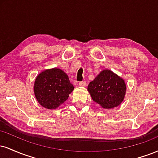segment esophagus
<instances>
[{"instance_id": "34e87169", "label": "esophagus", "mask_w": 158, "mask_h": 158, "mask_svg": "<svg viewBox=\"0 0 158 158\" xmlns=\"http://www.w3.org/2000/svg\"><path fill=\"white\" fill-rule=\"evenodd\" d=\"M86 85V81H79V86H81V87H84Z\"/></svg>"}]
</instances>
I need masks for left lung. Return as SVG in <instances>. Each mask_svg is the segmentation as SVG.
<instances>
[{
	"mask_svg": "<svg viewBox=\"0 0 158 158\" xmlns=\"http://www.w3.org/2000/svg\"><path fill=\"white\" fill-rule=\"evenodd\" d=\"M88 90L94 102L102 108H113L123 102L126 86L123 79L110 70H105L90 81Z\"/></svg>",
	"mask_w": 158,
	"mask_h": 158,
	"instance_id": "1",
	"label": "left lung"
}]
</instances>
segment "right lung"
Here are the masks:
<instances>
[{
  "label": "right lung",
  "mask_w": 158,
  "mask_h": 158,
  "mask_svg": "<svg viewBox=\"0 0 158 158\" xmlns=\"http://www.w3.org/2000/svg\"><path fill=\"white\" fill-rule=\"evenodd\" d=\"M74 87L63 70L50 69L38 76L34 85V93L38 102L48 109H55L68 99Z\"/></svg>",
  "instance_id": "1"
}]
</instances>
